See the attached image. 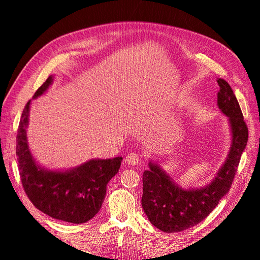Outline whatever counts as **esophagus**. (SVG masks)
Here are the masks:
<instances>
[{
	"mask_svg": "<svg viewBox=\"0 0 260 260\" xmlns=\"http://www.w3.org/2000/svg\"><path fill=\"white\" fill-rule=\"evenodd\" d=\"M125 161H127L128 165H131V166H136V165L139 164L140 158H139L138 154L130 153L127 155V157H125Z\"/></svg>",
	"mask_w": 260,
	"mask_h": 260,
	"instance_id": "1",
	"label": "esophagus"
}]
</instances>
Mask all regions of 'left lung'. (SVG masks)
<instances>
[{"mask_svg": "<svg viewBox=\"0 0 260 260\" xmlns=\"http://www.w3.org/2000/svg\"><path fill=\"white\" fill-rule=\"evenodd\" d=\"M217 104L229 118L232 141L222 167L209 184L196 188H182L152 160L143 172L142 207L147 218L164 232H180L203 221L219 201L229 192L242 153L246 147L248 129L239 102L225 80L218 79Z\"/></svg>", "mask_w": 260, "mask_h": 260, "instance_id": "left-lung-1", "label": "left lung"}]
</instances>
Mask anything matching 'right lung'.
Returning <instances> with one entry per match:
<instances>
[{
  "mask_svg": "<svg viewBox=\"0 0 260 260\" xmlns=\"http://www.w3.org/2000/svg\"><path fill=\"white\" fill-rule=\"evenodd\" d=\"M53 82L50 76L37 90L34 99L42 95ZM31 100L21 114L16 138L18 169L29 200L45 215L70 223L89 221L100 211L106 186L120 168L122 157L91 159L76 168L56 171L45 169L31 154L26 129Z\"/></svg>",
  "mask_w": 260,
  "mask_h": 260,
  "instance_id": "obj_1",
  "label": "right lung"
}]
</instances>
